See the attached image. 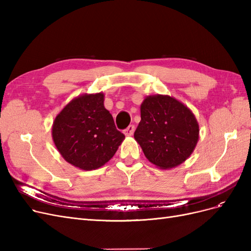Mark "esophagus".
<instances>
[{"label":"esophagus","mask_w":251,"mask_h":251,"mask_svg":"<svg viewBox=\"0 0 251 251\" xmlns=\"http://www.w3.org/2000/svg\"><path fill=\"white\" fill-rule=\"evenodd\" d=\"M134 131H135V126H133V125H130L128 126L126 130L124 131V133H125V135H126V136H132L133 134H134Z\"/></svg>","instance_id":"esophagus-1"}]
</instances>
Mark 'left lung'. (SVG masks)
<instances>
[{"mask_svg":"<svg viewBox=\"0 0 251 251\" xmlns=\"http://www.w3.org/2000/svg\"><path fill=\"white\" fill-rule=\"evenodd\" d=\"M134 133L149 161L172 169L191 156L199 138V126L187 107L171 96L147 97Z\"/></svg>","mask_w":251,"mask_h":251,"instance_id":"obj_1","label":"left lung"}]
</instances>
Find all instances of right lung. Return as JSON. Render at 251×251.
Returning a JSON list of instances; mask_svg holds the SVG:
<instances>
[{"label":"right lung","instance_id":"obj_1","mask_svg":"<svg viewBox=\"0 0 251 251\" xmlns=\"http://www.w3.org/2000/svg\"><path fill=\"white\" fill-rule=\"evenodd\" d=\"M52 137L65 160L91 171L107 163L125 135L103 107V94L82 95L68 103L56 116Z\"/></svg>","mask_w":251,"mask_h":251}]
</instances>
